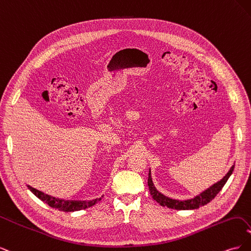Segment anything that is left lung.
<instances>
[{
  "instance_id": "left-lung-1",
  "label": "left lung",
  "mask_w": 251,
  "mask_h": 251,
  "mask_svg": "<svg viewBox=\"0 0 251 251\" xmlns=\"http://www.w3.org/2000/svg\"><path fill=\"white\" fill-rule=\"evenodd\" d=\"M233 169H234V165L230 169V171L227 173L226 176L221 181H219L218 183L210 186L209 188L206 189V191L203 192L199 196H197L196 198L191 199V200H185V201L173 200V199L168 198V197L161 195L157 191L153 184V181H151V172L149 173L148 185H149L150 193L151 196H153L154 200H156L159 204L162 205V206H166L169 208H175V209H183V210L184 209H195V208H199V207L203 206V205H205V204H207L208 202H210L212 199L215 198V197L218 195V193L223 188L227 180H228L229 176L233 172Z\"/></svg>"
}]
</instances>
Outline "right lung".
<instances>
[{
    "instance_id": "obj_1",
    "label": "right lung",
    "mask_w": 251,
    "mask_h": 251,
    "mask_svg": "<svg viewBox=\"0 0 251 251\" xmlns=\"http://www.w3.org/2000/svg\"><path fill=\"white\" fill-rule=\"evenodd\" d=\"M28 187L30 188V191H31L37 197V198L41 199L43 202H45L46 204H48L49 206H51L52 208L67 211V212L81 210V209L91 207V206H93V205L96 202L100 201V199H101V198H100V199H95V200L88 201V202H86V201H83V202H80V201H64V200L53 198V197H50L48 195H45L44 193L37 191V189H35V188H32L30 186H28Z\"/></svg>"
}]
</instances>
